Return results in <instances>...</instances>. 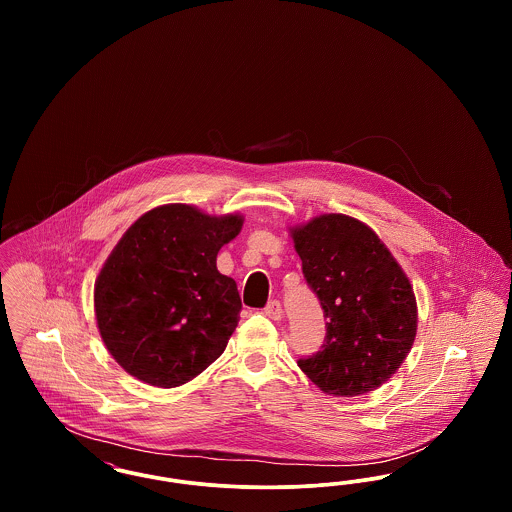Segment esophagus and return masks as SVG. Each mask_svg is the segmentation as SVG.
<instances>
[{
    "label": "esophagus",
    "mask_w": 512,
    "mask_h": 512,
    "mask_svg": "<svg viewBox=\"0 0 512 512\" xmlns=\"http://www.w3.org/2000/svg\"><path fill=\"white\" fill-rule=\"evenodd\" d=\"M265 315L268 318H272V320H282L284 317V311H282V305H280V301H268L267 307H265Z\"/></svg>",
    "instance_id": "obj_1"
}]
</instances>
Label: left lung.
I'll list each match as a JSON object with an SVG mask.
<instances>
[{
	"mask_svg": "<svg viewBox=\"0 0 512 512\" xmlns=\"http://www.w3.org/2000/svg\"><path fill=\"white\" fill-rule=\"evenodd\" d=\"M290 234L328 320L322 349L297 365L328 395L380 388L403 365L416 336L407 274L378 234L353 217L320 215Z\"/></svg>",
	"mask_w": 512,
	"mask_h": 512,
	"instance_id": "left-lung-1",
	"label": "left lung"
}]
</instances>
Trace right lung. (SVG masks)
<instances>
[{
  "label": "right lung",
  "instance_id": "right-lung-1",
  "mask_svg": "<svg viewBox=\"0 0 512 512\" xmlns=\"http://www.w3.org/2000/svg\"><path fill=\"white\" fill-rule=\"evenodd\" d=\"M242 224L238 213L169 203L122 234L96 280L94 309L101 340L130 376L176 388L222 355L242 301L217 255Z\"/></svg>",
  "mask_w": 512,
  "mask_h": 512
}]
</instances>
